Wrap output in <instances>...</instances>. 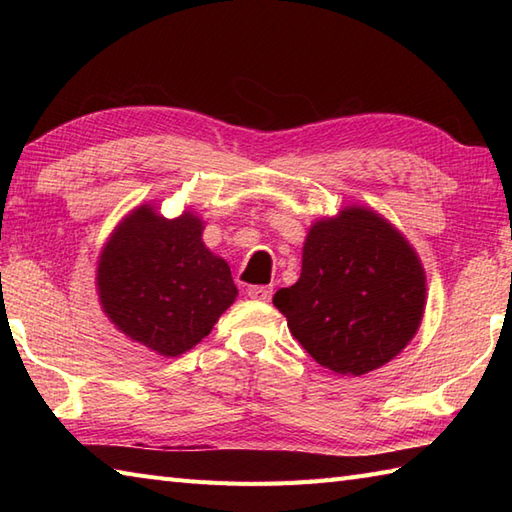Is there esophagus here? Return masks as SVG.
Returning <instances> with one entry per match:
<instances>
[{
	"instance_id": "esophagus-1",
	"label": "esophagus",
	"mask_w": 512,
	"mask_h": 512,
	"mask_svg": "<svg viewBox=\"0 0 512 512\" xmlns=\"http://www.w3.org/2000/svg\"><path fill=\"white\" fill-rule=\"evenodd\" d=\"M248 297L257 301H268L273 297V286H248Z\"/></svg>"
}]
</instances>
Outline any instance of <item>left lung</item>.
<instances>
[{
    "label": "left lung",
    "mask_w": 512,
    "mask_h": 512,
    "mask_svg": "<svg viewBox=\"0 0 512 512\" xmlns=\"http://www.w3.org/2000/svg\"><path fill=\"white\" fill-rule=\"evenodd\" d=\"M424 295V270L407 239L378 213L352 206L310 228L301 277L273 303L314 361L361 376L413 339Z\"/></svg>",
    "instance_id": "obj_1"
}]
</instances>
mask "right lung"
I'll list each match as a JSON object with an SVG mask.
<instances>
[{"mask_svg":"<svg viewBox=\"0 0 512 512\" xmlns=\"http://www.w3.org/2000/svg\"><path fill=\"white\" fill-rule=\"evenodd\" d=\"M191 213L165 220L140 206L116 226L96 273L103 312L129 339L180 356L237 297L231 268L202 242Z\"/></svg>","mask_w":512,"mask_h":512,"instance_id":"add662e5","label":"right lung"}]
</instances>
